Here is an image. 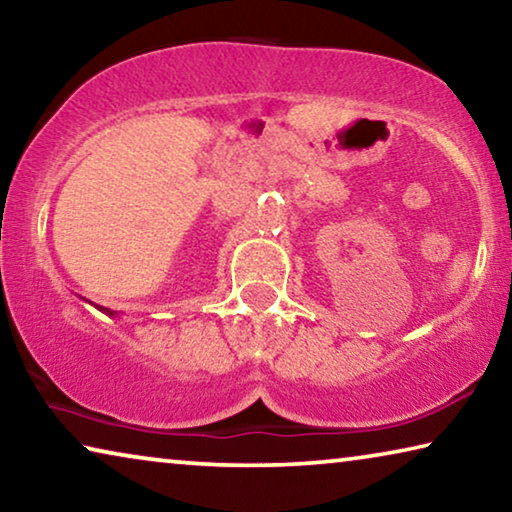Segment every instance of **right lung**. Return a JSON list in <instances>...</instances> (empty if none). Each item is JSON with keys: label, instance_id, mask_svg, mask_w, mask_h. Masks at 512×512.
I'll list each match as a JSON object with an SVG mask.
<instances>
[{"label": "right lung", "instance_id": "right-lung-1", "mask_svg": "<svg viewBox=\"0 0 512 512\" xmlns=\"http://www.w3.org/2000/svg\"><path fill=\"white\" fill-rule=\"evenodd\" d=\"M84 300H86V298H84ZM88 303H91V300H88ZM97 310L104 312V314H107V316H116V312L109 310V307H100V305H97Z\"/></svg>", "mask_w": 512, "mask_h": 512}]
</instances>
